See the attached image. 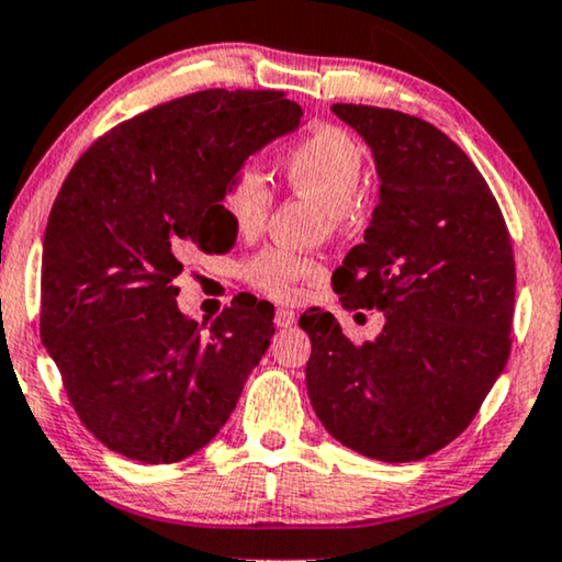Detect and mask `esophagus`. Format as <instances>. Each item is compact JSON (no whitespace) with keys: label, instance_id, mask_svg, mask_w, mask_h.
I'll list each match as a JSON object with an SVG mask.
<instances>
[{"label":"esophagus","instance_id":"esophagus-1","mask_svg":"<svg viewBox=\"0 0 562 562\" xmlns=\"http://www.w3.org/2000/svg\"><path fill=\"white\" fill-rule=\"evenodd\" d=\"M295 318H297L295 313L288 311V307H280V311L274 313V326H278V328H290L292 323H295Z\"/></svg>","mask_w":562,"mask_h":562}]
</instances>
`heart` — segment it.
I'll use <instances>...</instances> for the list:
<instances>
[{
    "mask_svg": "<svg viewBox=\"0 0 562 562\" xmlns=\"http://www.w3.org/2000/svg\"><path fill=\"white\" fill-rule=\"evenodd\" d=\"M284 180L295 191L311 195L326 209L328 224H341L361 186L363 149L341 126L326 124L307 134L282 160ZM221 209L241 236L265 228L272 211V191L255 165H239L228 172ZM321 272L313 257L290 249L267 247L241 265V278L274 300H295L300 284Z\"/></svg>",
    "mask_w": 562,
    "mask_h": 562,
    "instance_id": "1",
    "label": "heart"
}]
</instances>
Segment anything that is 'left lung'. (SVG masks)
Listing matches in <instances>:
<instances>
[{
  "mask_svg": "<svg viewBox=\"0 0 562 562\" xmlns=\"http://www.w3.org/2000/svg\"><path fill=\"white\" fill-rule=\"evenodd\" d=\"M330 109L367 139L379 172L363 244L334 290L346 311H382L384 328L353 344L330 313H305L307 397L346 448L420 461L469 428L507 367L515 251L484 176L448 134L394 109Z\"/></svg>",
  "mask_w": 562,
  "mask_h": 562,
  "instance_id": "obj_1",
  "label": "left lung"
}]
</instances>
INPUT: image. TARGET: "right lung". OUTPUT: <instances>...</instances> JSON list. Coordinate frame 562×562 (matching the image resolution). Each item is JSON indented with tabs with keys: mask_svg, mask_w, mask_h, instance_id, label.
<instances>
[{
	"mask_svg": "<svg viewBox=\"0 0 562 562\" xmlns=\"http://www.w3.org/2000/svg\"><path fill=\"white\" fill-rule=\"evenodd\" d=\"M300 116L282 91L188 93L112 126L63 180L43 239L41 338L78 420L114 453L193 456L265 357L267 300L232 303L203 334L178 311L176 278L195 247L226 249L228 172Z\"/></svg>",
	"mask_w": 562,
	"mask_h": 562,
	"instance_id": "obj_1",
	"label": "right lung"
}]
</instances>
